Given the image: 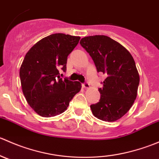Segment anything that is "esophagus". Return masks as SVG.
Returning a JSON list of instances; mask_svg holds the SVG:
<instances>
[{"instance_id": "34e87169", "label": "esophagus", "mask_w": 159, "mask_h": 159, "mask_svg": "<svg viewBox=\"0 0 159 159\" xmlns=\"http://www.w3.org/2000/svg\"><path fill=\"white\" fill-rule=\"evenodd\" d=\"M82 87L84 88V89H89L90 88L89 83L87 82V81H85V82H84L82 84Z\"/></svg>"}]
</instances>
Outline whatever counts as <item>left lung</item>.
Segmentation results:
<instances>
[{
    "label": "left lung",
    "mask_w": 159,
    "mask_h": 159,
    "mask_svg": "<svg viewBox=\"0 0 159 159\" xmlns=\"http://www.w3.org/2000/svg\"><path fill=\"white\" fill-rule=\"evenodd\" d=\"M92 58L98 72L107 76L98 89V103L91 106L93 115L105 121H115L129 111L137 97L139 75L132 56L125 48L105 35L80 41Z\"/></svg>",
    "instance_id": "left-lung-1"
}]
</instances>
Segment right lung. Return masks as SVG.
Wrapping results in <instances>:
<instances>
[{
	"mask_svg": "<svg viewBox=\"0 0 159 159\" xmlns=\"http://www.w3.org/2000/svg\"><path fill=\"white\" fill-rule=\"evenodd\" d=\"M80 37L58 33L37 42L25 55L20 68L23 94L28 105L45 118L60 115L68 108L81 84L62 79L68 56L78 44Z\"/></svg>",
	"mask_w": 159,
	"mask_h": 159,
	"instance_id": "right-lung-1",
	"label": "right lung"
}]
</instances>
